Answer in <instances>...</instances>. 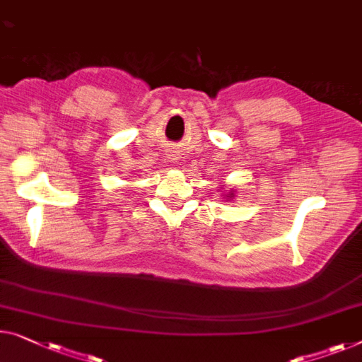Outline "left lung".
<instances>
[{
	"label": "left lung",
	"instance_id": "left-lung-1",
	"mask_svg": "<svg viewBox=\"0 0 362 362\" xmlns=\"http://www.w3.org/2000/svg\"><path fill=\"white\" fill-rule=\"evenodd\" d=\"M225 197H227V199H233V197H235V192L230 191L228 194H225Z\"/></svg>",
	"mask_w": 362,
	"mask_h": 362
}]
</instances>
